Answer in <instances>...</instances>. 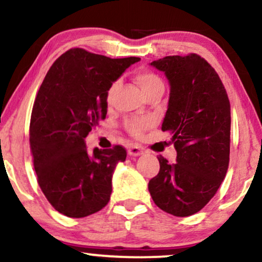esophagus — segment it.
<instances>
[{
  "instance_id": "obj_1",
  "label": "esophagus",
  "mask_w": 262,
  "mask_h": 262,
  "mask_svg": "<svg viewBox=\"0 0 262 262\" xmlns=\"http://www.w3.org/2000/svg\"><path fill=\"white\" fill-rule=\"evenodd\" d=\"M128 154L132 156H139L141 154H144V149L143 147L138 146V145H132V146H129Z\"/></svg>"
}]
</instances>
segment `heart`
I'll return each instance as SVG.
<instances>
[{"instance_id":"b5f03b06","label":"heart","mask_w":262,"mask_h":262,"mask_svg":"<svg viewBox=\"0 0 262 262\" xmlns=\"http://www.w3.org/2000/svg\"><path fill=\"white\" fill-rule=\"evenodd\" d=\"M134 78L137 80V83L139 84V86L143 90L145 95H150V94L155 93V91L163 90L165 89V84L163 80L160 78V75L151 71H146V69H139L134 73ZM121 81L115 80L110 85L108 90H107V100H111L112 96L115 95L116 90L119 88ZM150 119H141V118H129L124 122V127L130 133L133 137H139L144 130H146L147 128L151 125Z\"/></svg>"}]
</instances>
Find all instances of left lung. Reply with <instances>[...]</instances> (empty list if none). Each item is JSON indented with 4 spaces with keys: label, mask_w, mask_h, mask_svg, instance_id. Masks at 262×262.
<instances>
[{
    "label": "left lung",
    "mask_w": 262,
    "mask_h": 262,
    "mask_svg": "<svg viewBox=\"0 0 262 262\" xmlns=\"http://www.w3.org/2000/svg\"><path fill=\"white\" fill-rule=\"evenodd\" d=\"M171 85L162 130L169 132L177 162L160 156L149 191L160 209L177 217L199 212L226 177L231 149V105L225 85L196 53L151 62Z\"/></svg>",
    "instance_id": "1"
}]
</instances>
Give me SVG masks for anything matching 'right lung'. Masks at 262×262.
Listing matches in <instances>:
<instances>
[{
	"instance_id": "add662e5",
	"label": "right lung",
	"mask_w": 262,
	"mask_h": 262,
	"mask_svg": "<svg viewBox=\"0 0 262 262\" xmlns=\"http://www.w3.org/2000/svg\"><path fill=\"white\" fill-rule=\"evenodd\" d=\"M139 57L110 58L80 47L53 62L37 91L29 141L37 183L53 209L81 219L106 206L121 145L89 152L84 139L107 113V90Z\"/></svg>"
}]
</instances>
